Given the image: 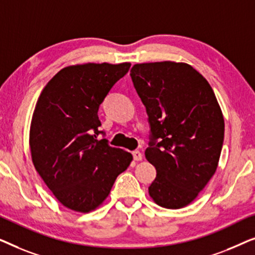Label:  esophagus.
Here are the masks:
<instances>
[{
  "mask_svg": "<svg viewBox=\"0 0 255 255\" xmlns=\"http://www.w3.org/2000/svg\"><path fill=\"white\" fill-rule=\"evenodd\" d=\"M132 155H133V159L135 160V161H141V160H142V154H141V152H139V151H133V152H132Z\"/></svg>",
  "mask_w": 255,
  "mask_h": 255,
  "instance_id": "esophagus-1",
  "label": "esophagus"
}]
</instances>
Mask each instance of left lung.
Wrapping results in <instances>:
<instances>
[{
	"label": "left lung",
	"instance_id": "obj_1",
	"mask_svg": "<svg viewBox=\"0 0 255 255\" xmlns=\"http://www.w3.org/2000/svg\"><path fill=\"white\" fill-rule=\"evenodd\" d=\"M130 75L151 127L145 156L156 177L149 196L162 208L186 207L217 169L224 140L221 107L203 75L184 62L135 64Z\"/></svg>",
	"mask_w": 255,
	"mask_h": 255
}]
</instances>
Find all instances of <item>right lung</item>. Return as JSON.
Returning a JSON list of instances; mask_svg holds the SVG:
<instances>
[{
    "instance_id": "right-lung-1",
    "label": "right lung",
    "mask_w": 255,
    "mask_h": 255,
    "mask_svg": "<svg viewBox=\"0 0 255 255\" xmlns=\"http://www.w3.org/2000/svg\"><path fill=\"white\" fill-rule=\"evenodd\" d=\"M123 64L68 66L41 92L30 127L33 166L57 200L78 212L95 210L132 154L97 139L100 104L130 69Z\"/></svg>"
}]
</instances>
